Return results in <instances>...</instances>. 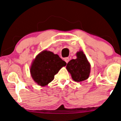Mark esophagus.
Here are the masks:
<instances>
[{"label":"esophagus","instance_id":"34e87169","mask_svg":"<svg viewBox=\"0 0 121 121\" xmlns=\"http://www.w3.org/2000/svg\"><path fill=\"white\" fill-rule=\"evenodd\" d=\"M64 60H65V61L66 62V63H68V62L69 61V57H66V58H65Z\"/></svg>","mask_w":121,"mask_h":121}]
</instances>
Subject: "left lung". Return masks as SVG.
Instances as JSON below:
<instances>
[{"label": "left lung", "instance_id": "left-lung-1", "mask_svg": "<svg viewBox=\"0 0 121 121\" xmlns=\"http://www.w3.org/2000/svg\"><path fill=\"white\" fill-rule=\"evenodd\" d=\"M77 59L71 60L67 64L66 69L71 74L73 81L82 82L88 79L91 72V65L82 51L76 53Z\"/></svg>", "mask_w": 121, "mask_h": 121}]
</instances>
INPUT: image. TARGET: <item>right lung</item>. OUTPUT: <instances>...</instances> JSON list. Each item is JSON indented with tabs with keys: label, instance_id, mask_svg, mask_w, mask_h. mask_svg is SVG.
I'll return each mask as SVG.
<instances>
[{
	"label": "right lung",
	"instance_id": "obj_1",
	"mask_svg": "<svg viewBox=\"0 0 121 121\" xmlns=\"http://www.w3.org/2000/svg\"><path fill=\"white\" fill-rule=\"evenodd\" d=\"M66 63L57 54L44 50L39 53L33 61L30 74L33 79L40 86H45L52 82L61 68Z\"/></svg>",
	"mask_w": 121,
	"mask_h": 121
}]
</instances>
